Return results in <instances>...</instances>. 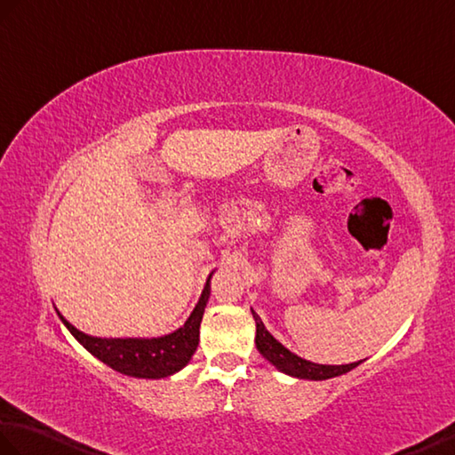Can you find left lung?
<instances>
[{
  "label": "left lung",
  "instance_id": "1",
  "mask_svg": "<svg viewBox=\"0 0 455 455\" xmlns=\"http://www.w3.org/2000/svg\"><path fill=\"white\" fill-rule=\"evenodd\" d=\"M251 315L253 320H256V347L259 355L263 358H267V361L283 374H289L299 379H330V378L351 372L353 368H356L363 363L358 361L351 364H318V363L306 361V358L291 353L287 347L281 345L275 337L266 330L261 318L253 310H251Z\"/></svg>",
  "mask_w": 455,
  "mask_h": 455
}]
</instances>
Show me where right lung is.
I'll use <instances>...</instances> for the list:
<instances>
[{"instance_id":"add662e5","label":"right lung","mask_w":455,"mask_h":455,"mask_svg":"<svg viewBox=\"0 0 455 455\" xmlns=\"http://www.w3.org/2000/svg\"><path fill=\"white\" fill-rule=\"evenodd\" d=\"M213 273H209V279ZM209 279L189 318L176 331L161 337H92L83 333L58 312L69 333L112 371L145 379L172 376L192 361L199 343V325L209 300Z\"/></svg>"}]
</instances>
